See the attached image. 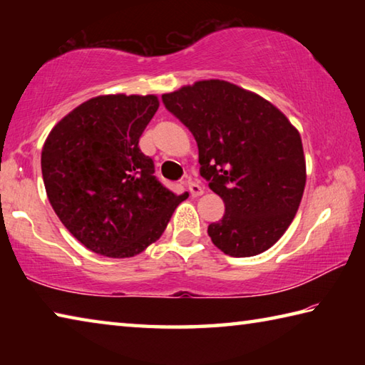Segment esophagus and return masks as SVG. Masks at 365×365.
<instances>
[{
	"label": "esophagus",
	"mask_w": 365,
	"mask_h": 365,
	"mask_svg": "<svg viewBox=\"0 0 365 365\" xmlns=\"http://www.w3.org/2000/svg\"><path fill=\"white\" fill-rule=\"evenodd\" d=\"M187 188L190 190V195L195 196V197L201 196L202 193H205V187H202L200 182L193 180V178H188V180H187Z\"/></svg>",
	"instance_id": "1"
}]
</instances>
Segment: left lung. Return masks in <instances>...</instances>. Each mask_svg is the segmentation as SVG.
I'll return each mask as SVG.
<instances>
[{"instance_id":"obj_1","label":"left lung","mask_w":365,"mask_h":365,"mask_svg":"<svg viewBox=\"0 0 365 365\" xmlns=\"http://www.w3.org/2000/svg\"><path fill=\"white\" fill-rule=\"evenodd\" d=\"M163 103L193 133L200 174L224 200V217L207 227L212 243L233 257L267 251L304 193L298 130L274 104L225 80L182 86Z\"/></svg>"}]
</instances>
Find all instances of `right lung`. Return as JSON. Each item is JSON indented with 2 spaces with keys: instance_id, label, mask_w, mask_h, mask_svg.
Listing matches in <instances>:
<instances>
[{
  "instance_id": "obj_1",
  "label": "right lung",
  "mask_w": 365,
  "mask_h": 365,
  "mask_svg": "<svg viewBox=\"0 0 365 365\" xmlns=\"http://www.w3.org/2000/svg\"><path fill=\"white\" fill-rule=\"evenodd\" d=\"M159 108L154 95H106L61 119L43 145L48 200L90 251L132 257L156 242L178 202L138 141Z\"/></svg>"
}]
</instances>
